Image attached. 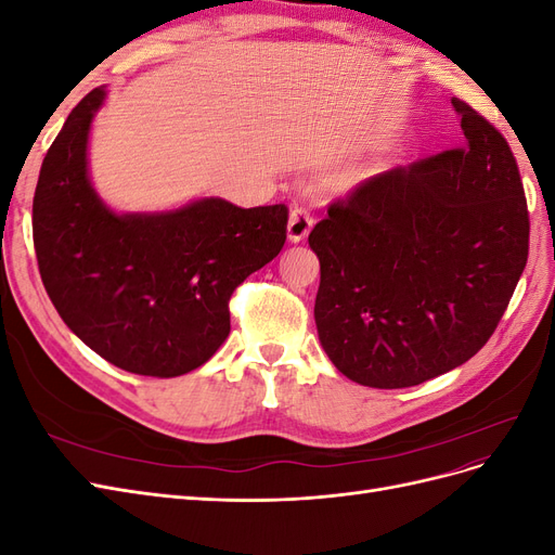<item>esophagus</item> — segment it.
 <instances>
[{
    "label": "esophagus",
    "instance_id": "34e87169",
    "mask_svg": "<svg viewBox=\"0 0 555 555\" xmlns=\"http://www.w3.org/2000/svg\"><path fill=\"white\" fill-rule=\"evenodd\" d=\"M314 224V217L310 215V210L306 208H294L292 215H289V241L292 243H300L304 238H308V233Z\"/></svg>",
    "mask_w": 555,
    "mask_h": 555
}]
</instances>
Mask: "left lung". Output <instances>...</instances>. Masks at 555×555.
I'll use <instances>...</instances> for the list:
<instances>
[{
  "label": "left lung",
  "mask_w": 555,
  "mask_h": 555,
  "mask_svg": "<svg viewBox=\"0 0 555 555\" xmlns=\"http://www.w3.org/2000/svg\"><path fill=\"white\" fill-rule=\"evenodd\" d=\"M463 145L396 166L333 201L310 231L314 322L351 382L405 389L489 343L528 261L530 217L505 137L451 99Z\"/></svg>",
  "instance_id": "1"
}]
</instances>
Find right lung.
<instances>
[{"mask_svg":"<svg viewBox=\"0 0 555 555\" xmlns=\"http://www.w3.org/2000/svg\"><path fill=\"white\" fill-rule=\"evenodd\" d=\"M106 96L74 108L43 159L31 231L43 287L78 338L127 373L178 377L231 331L229 300L287 241L284 204L201 198L173 212L115 215L88 178V137Z\"/></svg>","mask_w":555,"mask_h":555,"instance_id":"obj_1","label":"right lung"}]
</instances>
